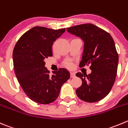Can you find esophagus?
<instances>
[{
    "label": "esophagus",
    "instance_id": "esophagus-1",
    "mask_svg": "<svg viewBox=\"0 0 128 128\" xmlns=\"http://www.w3.org/2000/svg\"><path fill=\"white\" fill-rule=\"evenodd\" d=\"M75 76V73L73 72H70V77H71V78H74Z\"/></svg>",
    "mask_w": 128,
    "mask_h": 128
}]
</instances>
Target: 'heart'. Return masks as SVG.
Listing matches in <instances>:
<instances>
[{
  "label": "heart",
  "mask_w": 128,
  "mask_h": 128,
  "mask_svg": "<svg viewBox=\"0 0 128 128\" xmlns=\"http://www.w3.org/2000/svg\"><path fill=\"white\" fill-rule=\"evenodd\" d=\"M65 64L66 65H67L68 67H69V68H72V67L73 66V63L71 60H66V61L65 62Z\"/></svg>",
  "instance_id": "heart-1"
}]
</instances>
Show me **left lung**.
Instances as JSON below:
<instances>
[{"label":"left lung","mask_w":128,"mask_h":128,"mask_svg":"<svg viewBox=\"0 0 128 128\" xmlns=\"http://www.w3.org/2000/svg\"><path fill=\"white\" fill-rule=\"evenodd\" d=\"M70 34L80 37L84 49L79 67L90 66V74L78 72L82 85L76 90L80 100L95 102L102 100L111 90L117 74L119 56L110 33L92 24L67 28Z\"/></svg>","instance_id":"obj_1"}]
</instances>
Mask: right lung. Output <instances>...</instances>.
Instances as JSON below:
<instances>
[{
	"label": "right lung",
	"instance_id": "obj_1",
	"mask_svg": "<svg viewBox=\"0 0 128 128\" xmlns=\"http://www.w3.org/2000/svg\"><path fill=\"white\" fill-rule=\"evenodd\" d=\"M65 30L36 26L25 32L14 47L13 61L17 79L26 95L37 103L55 101L62 84L70 78L65 68H59L50 75L44 62L52 56L53 43Z\"/></svg>",
	"mask_w": 128,
	"mask_h": 128
}]
</instances>
